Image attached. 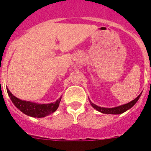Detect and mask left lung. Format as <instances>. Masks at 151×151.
I'll use <instances>...</instances> for the list:
<instances>
[{
  "label": "left lung",
  "instance_id": "obj_1",
  "mask_svg": "<svg viewBox=\"0 0 151 151\" xmlns=\"http://www.w3.org/2000/svg\"><path fill=\"white\" fill-rule=\"evenodd\" d=\"M140 93L139 96H138L137 98H135L134 100H133L132 101H130L128 103H126V104L122 105V106H118V107H115V108H103V107H100V106H96L95 105L94 103H93L90 101V103H91V106L93 107L96 110H97L99 112L102 113H106V114H121V113L126 112V111H128V109L131 108L136 103L137 101H138L140 97Z\"/></svg>",
  "mask_w": 151,
  "mask_h": 151
}]
</instances>
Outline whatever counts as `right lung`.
<instances>
[{
  "instance_id": "obj_1",
  "label": "right lung",
  "mask_w": 151,
  "mask_h": 151,
  "mask_svg": "<svg viewBox=\"0 0 151 151\" xmlns=\"http://www.w3.org/2000/svg\"><path fill=\"white\" fill-rule=\"evenodd\" d=\"M6 89L8 96L16 107L24 114L34 118H43L55 112L58 108L59 103L61 101L62 98V96H60L59 99H58L54 103H48V104H39L30 101H22L13 96L8 88H6Z\"/></svg>"
}]
</instances>
